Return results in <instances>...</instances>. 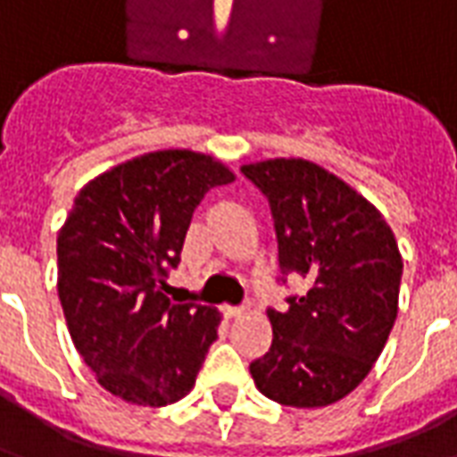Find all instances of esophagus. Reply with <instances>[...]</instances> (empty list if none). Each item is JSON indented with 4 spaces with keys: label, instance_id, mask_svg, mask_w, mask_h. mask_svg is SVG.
I'll return each instance as SVG.
<instances>
[{
    "label": "esophagus",
    "instance_id": "1",
    "mask_svg": "<svg viewBox=\"0 0 457 457\" xmlns=\"http://www.w3.org/2000/svg\"><path fill=\"white\" fill-rule=\"evenodd\" d=\"M247 313V306H222V316L225 318H242Z\"/></svg>",
    "mask_w": 457,
    "mask_h": 457
}]
</instances>
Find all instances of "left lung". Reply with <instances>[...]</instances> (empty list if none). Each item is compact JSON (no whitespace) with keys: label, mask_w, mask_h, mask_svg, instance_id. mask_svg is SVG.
Listing matches in <instances>:
<instances>
[{"label":"left lung","mask_w":457,"mask_h":457,"mask_svg":"<svg viewBox=\"0 0 457 457\" xmlns=\"http://www.w3.org/2000/svg\"><path fill=\"white\" fill-rule=\"evenodd\" d=\"M269 200L281 274L308 281L288 311L269 308L274 340L249 364L269 399L316 409L340 402L370 374L399 311L402 254L372 203L306 159L242 166Z\"/></svg>","instance_id":"left-lung-1"}]
</instances>
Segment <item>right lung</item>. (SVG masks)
I'll list each match as a JSON object with an SVG mask.
<instances>
[{
	"label": "right lung",
	"mask_w": 457,
	"mask_h": 457,
	"mask_svg": "<svg viewBox=\"0 0 457 457\" xmlns=\"http://www.w3.org/2000/svg\"><path fill=\"white\" fill-rule=\"evenodd\" d=\"M235 173L188 149L151 151L78 193L58 232V298L78 353L100 386L137 406L193 389L220 326L218 308L170 303L193 210Z\"/></svg>",
	"instance_id": "add662e5"
}]
</instances>
